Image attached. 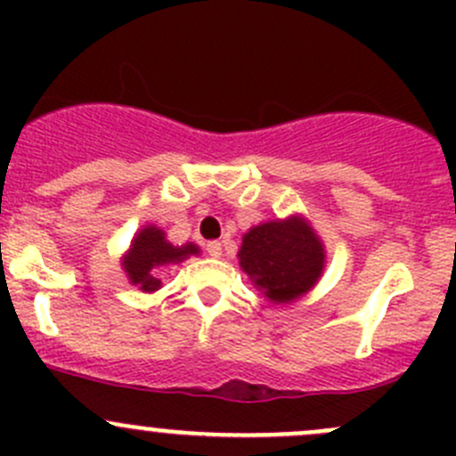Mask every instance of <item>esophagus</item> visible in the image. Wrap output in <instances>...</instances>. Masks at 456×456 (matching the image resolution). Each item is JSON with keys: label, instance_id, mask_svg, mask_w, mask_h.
Wrapping results in <instances>:
<instances>
[{"label": "esophagus", "instance_id": "obj_1", "mask_svg": "<svg viewBox=\"0 0 456 456\" xmlns=\"http://www.w3.org/2000/svg\"><path fill=\"white\" fill-rule=\"evenodd\" d=\"M207 254H209L211 257H220L223 256V245H220L218 240H211V242H207Z\"/></svg>", "mask_w": 456, "mask_h": 456}]
</instances>
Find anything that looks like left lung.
Segmentation results:
<instances>
[{
  "mask_svg": "<svg viewBox=\"0 0 456 456\" xmlns=\"http://www.w3.org/2000/svg\"><path fill=\"white\" fill-rule=\"evenodd\" d=\"M242 271L273 305H289L315 287L324 271V245L302 216L269 220L242 236Z\"/></svg>",
  "mask_w": 456,
  "mask_h": 456,
  "instance_id": "1",
  "label": "left lung"
}]
</instances>
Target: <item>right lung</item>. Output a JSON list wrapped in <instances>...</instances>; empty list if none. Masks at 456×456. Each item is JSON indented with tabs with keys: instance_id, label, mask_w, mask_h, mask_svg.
<instances>
[{
	"instance_id": "1",
	"label": "right lung",
	"mask_w": 456,
	"mask_h": 456,
	"mask_svg": "<svg viewBox=\"0 0 456 456\" xmlns=\"http://www.w3.org/2000/svg\"><path fill=\"white\" fill-rule=\"evenodd\" d=\"M199 254V247L187 242L183 247H174L167 242L163 229L147 224L132 240L130 251L123 256V269L127 280L141 289L142 293H154L160 289V280L156 278V269L165 265H176L185 257Z\"/></svg>"
}]
</instances>
